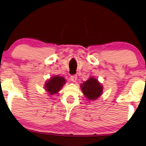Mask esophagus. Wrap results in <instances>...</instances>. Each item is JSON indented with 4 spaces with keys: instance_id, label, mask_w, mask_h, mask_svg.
Wrapping results in <instances>:
<instances>
[{
    "instance_id": "esophagus-1",
    "label": "esophagus",
    "mask_w": 146,
    "mask_h": 146,
    "mask_svg": "<svg viewBox=\"0 0 146 146\" xmlns=\"http://www.w3.org/2000/svg\"><path fill=\"white\" fill-rule=\"evenodd\" d=\"M70 80L72 82H76L77 80V76L76 75H73L70 76Z\"/></svg>"
}]
</instances>
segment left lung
Masks as SVG:
<instances>
[{
    "instance_id": "8db88e82",
    "label": "left lung",
    "mask_w": 146,
    "mask_h": 146,
    "mask_svg": "<svg viewBox=\"0 0 146 146\" xmlns=\"http://www.w3.org/2000/svg\"><path fill=\"white\" fill-rule=\"evenodd\" d=\"M83 94L90 100H95L101 96L103 92V87L99 83L98 80L91 77L87 81L81 85Z\"/></svg>"
}]
</instances>
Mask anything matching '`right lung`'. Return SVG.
Listing matches in <instances>:
<instances>
[{
	"mask_svg": "<svg viewBox=\"0 0 146 146\" xmlns=\"http://www.w3.org/2000/svg\"><path fill=\"white\" fill-rule=\"evenodd\" d=\"M65 82H66V80L64 78L58 76H54L50 80H48V81L45 84V90L51 96L53 94H56V93L60 91Z\"/></svg>",
	"mask_w": 146,
	"mask_h": 146,
	"instance_id": "right-lung-1",
	"label": "right lung"
}]
</instances>
